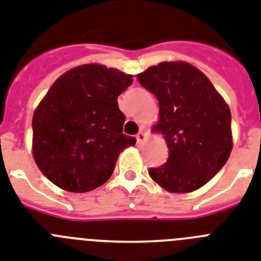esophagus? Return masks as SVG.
I'll return each mask as SVG.
<instances>
[{
  "instance_id": "1",
  "label": "esophagus",
  "mask_w": 261,
  "mask_h": 261,
  "mask_svg": "<svg viewBox=\"0 0 261 261\" xmlns=\"http://www.w3.org/2000/svg\"><path fill=\"white\" fill-rule=\"evenodd\" d=\"M146 138H147V134H146V131H144V128H142V130L139 131V133H138V134H137L138 143H139V144L143 143V142L146 141Z\"/></svg>"
}]
</instances>
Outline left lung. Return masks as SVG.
Here are the masks:
<instances>
[{"mask_svg":"<svg viewBox=\"0 0 261 261\" xmlns=\"http://www.w3.org/2000/svg\"><path fill=\"white\" fill-rule=\"evenodd\" d=\"M159 102L168 159L150 176L170 192L186 194L211 180L232 150L231 111L211 81L186 62H162L138 74Z\"/></svg>","mask_w":261,"mask_h":261,"instance_id":"8db88e82","label":"left lung"}]
</instances>
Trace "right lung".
<instances>
[{
	"instance_id": "1",
	"label": "right lung",
	"mask_w": 261,
	"mask_h": 261,
	"mask_svg": "<svg viewBox=\"0 0 261 261\" xmlns=\"http://www.w3.org/2000/svg\"><path fill=\"white\" fill-rule=\"evenodd\" d=\"M133 76L102 65H82L61 75L33 115V155L46 178L70 192L99 187L119 154L134 146L124 135L118 97Z\"/></svg>"
}]
</instances>
